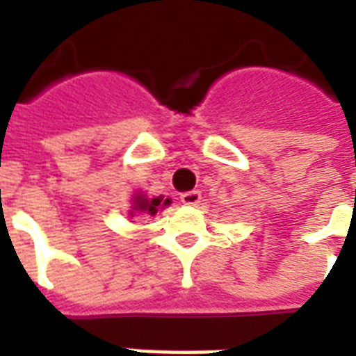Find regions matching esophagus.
<instances>
[{
  "label": "esophagus",
  "mask_w": 356,
  "mask_h": 356,
  "mask_svg": "<svg viewBox=\"0 0 356 356\" xmlns=\"http://www.w3.org/2000/svg\"><path fill=\"white\" fill-rule=\"evenodd\" d=\"M181 201H183L184 205H197L201 201V192L200 190H190V192H184L181 194Z\"/></svg>",
  "instance_id": "1"
}]
</instances>
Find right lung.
<instances>
[{
	"label": "right lung",
	"mask_w": 356,
	"mask_h": 356,
	"mask_svg": "<svg viewBox=\"0 0 356 356\" xmlns=\"http://www.w3.org/2000/svg\"><path fill=\"white\" fill-rule=\"evenodd\" d=\"M164 205H170V200L162 201V197H153V200H145L142 194L134 195V205L133 211H131V216H133L134 212H147L151 216H155L156 211Z\"/></svg>",
	"instance_id": "right-lung-1"
}]
</instances>
